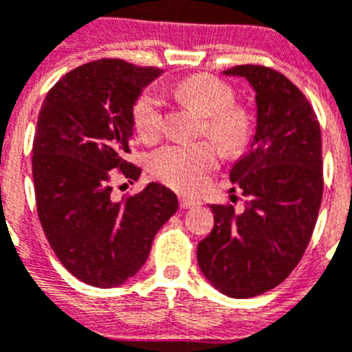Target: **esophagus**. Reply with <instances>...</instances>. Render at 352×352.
<instances>
[{
	"label": "esophagus",
	"instance_id": "obj_1",
	"mask_svg": "<svg viewBox=\"0 0 352 352\" xmlns=\"http://www.w3.org/2000/svg\"><path fill=\"white\" fill-rule=\"evenodd\" d=\"M199 201L197 199H192V197H186V195H182V197H179V206L182 208H185V210H188V208H195V206H199Z\"/></svg>",
	"mask_w": 352,
	"mask_h": 352
}]
</instances>
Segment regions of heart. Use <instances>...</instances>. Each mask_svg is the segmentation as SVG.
Returning a JSON list of instances; mask_svg holds the SVG:
<instances>
[{
  "mask_svg": "<svg viewBox=\"0 0 352 352\" xmlns=\"http://www.w3.org/2000/svg\"><path fill=\"white\" fill-rule=\"evenodd\" d=\"M176 100L204 118L203 132L226 153H236L248 142L252 118L245 107L231 105L234 91L229 84L211 76H192L173 89ZM133 123L139 138L153 142L164 129V109L155 93L139 96L133 107ZM217 166V149L208 142L167 144L151 155L149 169L160 182L194 190L201 179Z\"/></svg>",
  "mask_w": 352,
  "mask_h": 352,
  "instance_id": "obj_1",
  "label": "heart"
}]
</instances>
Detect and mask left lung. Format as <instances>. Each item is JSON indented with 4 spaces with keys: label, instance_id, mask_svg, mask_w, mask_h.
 Here are the masks:
<instances>
[{
    "label": "left lung",
    "instance_id": "1",
    "mask_svg": "<svg viewBox=\"0 0 352 352\" xmlns=\"http://www.w3.org/2000/svg\"><path fill=\"white\" fill-rule=\"evenodd\" d=\"M223 74L243 77L256 91V133L229 173L245 208L211 206L214 226L197 245V263L222 294L252 298L284 282L312 238L322 199L321 126L280 72L239 65Z\"/></svg>",
    "mask_w": 352,
    "mask_h": 352
}]
</instances>
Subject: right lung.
<instances>
[{"instance_id": "1", "label": "right lung", "mask_w": 352, "mask_h": 352, "mask_svg": "<svg viewBox=\"0 0 352 352\" xmlns=\"http://www.w3.org/2000/svg\"><path fill=\"white\" fill-rule=\"evenodd\" d=\"M160 68L98 60L49 89L33 139L36 211L52 250L72 275L95 287L125 284L146 263L155 234L178 210L160 183L114 201L113 174L138 179L130 153L133 105Z\"/></svg>"}]
</instances>
